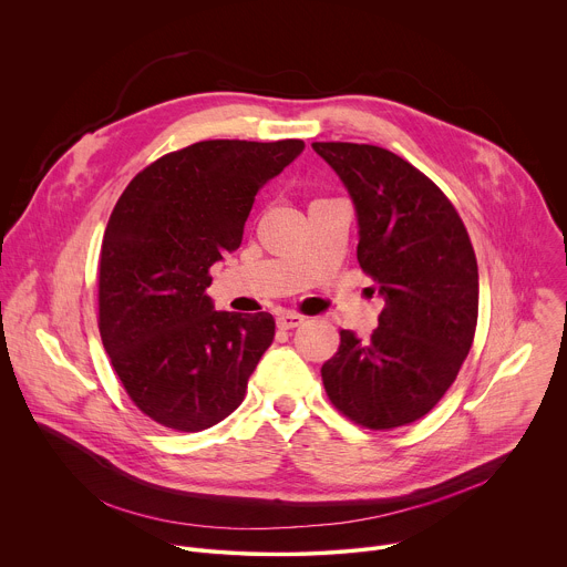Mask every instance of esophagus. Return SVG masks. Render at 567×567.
Instances as JSON below:
<instances>
[{"mask_svg": "<svg viewBox=\"0 0 567 567\" xmlns=\"http://www.w3.org/2000/svg\"><path fill=\"white\" fill-rule=\"evenodd\" d=\"M276 322H278V328H280V330H293V328L302 326V322H305V316L293 313V311H287V313H280V316L276 318Z\"/></svg>", "mask_w": 567, "mask_h": 567, "instance_id": "1", "label": "esophagus"}]
</instances>
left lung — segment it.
Wrapping results in <instances>:
<instances>
[{"instance_id":"1","label":"left lung","mask_w":567,"mask_h":567,"mask_svg":"<svg viewBox=\"0 0 567 567\" xmlns=\"http://www.w3.org/2000/svg\"><path fill=\"white\" fill-rule=\"evenodd\" d=\"M357 213V258L385 307L370 339L341 332L320 368L334 406L383 431L424 417L455 381L477 322V262L446 195L409 161L359 143H311Z\"/></svg>"}]
</instances>
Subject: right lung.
I'll list each match as a JSON object with an SVG mask.
<instances>
[{
	"label": "right lung",
	"mask_w": 567,
	"mask_h": 567,
	"mask_svg": "<svg viewBox=\"0 0 567 567\" xmlns=\"http://www.w3.org/2000/svg\"><path fill=\"white\" fill-rule=\"evenodd\" d=\"M305 150L298 138L199 141L138 173L107 221L99 328L136 406L197 433L228 417L274 341L267 311H215L208 269L241 245L260 188Z\"/></svg>",
	"instance_id": "add662e5"
}]
</instances>
